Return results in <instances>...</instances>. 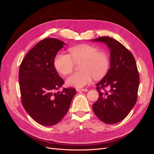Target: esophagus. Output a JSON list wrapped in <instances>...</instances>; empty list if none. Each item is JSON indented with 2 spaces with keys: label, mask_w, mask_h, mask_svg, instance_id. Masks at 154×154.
Returning a JSON list of instances; mask_svg holds the SVG:
<instances>
[{
  "label": "esophagus",
  "mask_w": 154,
  "mask_h": 154,
  "mask_svg": "<svg viewBox=\"0 0 154 154\" xmlns=\"http://www.w3.org/2000/svg\"><path fill=\"white\" fill-rule=\"evenodd\" d=\"M76 91L77 92H87L88 91V89L87 88H76Z\"/></svg>",
  "instance_id": "34e87169"
}]
</instances>
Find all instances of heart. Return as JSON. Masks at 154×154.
I'll return each mask as SVG.
<instances>
[{"mask_svg": "<svg viewBox=\"0 0 154 154\" xmlns=\"http://www.w3.org/2000/svg\"><path fill=\"white\" fill-rule=\"evenodd\" d=\"M69 54L59 52L54 60V66L57 71L63 75L71 73L76 62L82 61L80 69L70 75L66 80L67 85L81 88L92 82L93 76L101 78L109 68V58L104 52L99 51L96 46L83 44L70 48Z\"/></svg>", "mask_w": 154, "mask_h": 154, "instance_id": "1", "label": "heart"}]
</instances>
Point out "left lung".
<instances>
[{
  "mask_svg": "<svg viewBox=\"0 0 154 154\" xmlns=\"http://www.w3.org/2000/svg\"><path fill=\"white\" fill-rule=\"evenodd\" d=\"M92 40L106 44L110 51V69L96 85L100 97L92 110L101 122L115 124L127 117L137 101L139 76L136 60L123 44L109 36ZM105 87L109 88V92Z\"/></svg>",
  "mask_w": 154,
  "mask_h": 154,
  "instance_id": "obj_1",
  "label": "left lung"
}]
</instances>
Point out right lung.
<instances>
[{"mask_svg": "<svg viewBox=\"0 0 154 154\" xmlns=\"http://www.w3.org/2000/svg\"><path fill=\"white\" fill-rule=\"evenodd\" d=\"M66 44L53 38L40 41L22 62L18 80L22 103L36 122L45 126L58 123L67 112L76 91L64 88L54 66V60Z\"/></svg>", "mask_w": 154, "mask_h": 154, "instance_id": "right-lung-1", "label": "right lung"}]
</instances>
